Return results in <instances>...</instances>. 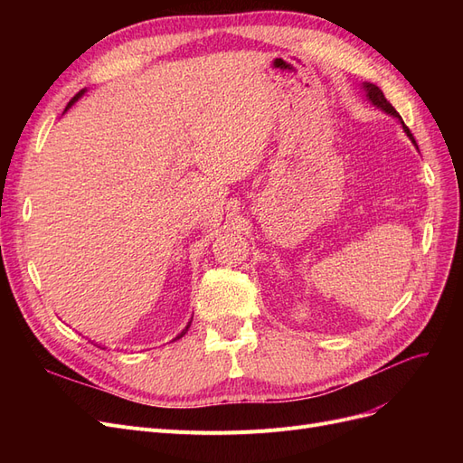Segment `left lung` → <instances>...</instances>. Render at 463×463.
<instances>
[{"instance_id": "obj_1", "label": "left lung", "mask_w": 463, "mask_h": 463, "mask_svg": "<svg viewBox=\"0 0 463 463\" xmlns=\"http://www.w3.org/2000/svg\"><path fill=\"white\" fill-rule=\"evenodd\" d=\"M361 89H363V92H365V96H367V100L373 104V106H376L378 109H383L384 114H388V116H392V118H396L400 123H402V128H403V133L410 137V141L417 146V143H415V138H413V135H411V131L405 128V123H403V119L400 118V114L398 111L394 109V106H392L386 98H384V94H383V90L378 89L376 85H373V82H361ZM419 150V148H417Z\"/></svg>"}]
</instances>
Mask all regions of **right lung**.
Instances as JSON below:
<instances>
[{
    "instance_id": "add662e5",
    "label": "right lung",
    "mask_w": 463,
    "mask_h": 463,
    "mask_svg": "<svg viewBox=\"0 0 463 463\" xmlns=\"http://www.w3.org/2000/svg\"><path fill=\"white\" fill-rule=\"evenodd\" d=\"M85 92H87V89H82V90H80V92H79V94H75V96H73V100H71V102H69V104H67V108H65V111H67V109H69V108H71V106H73V104H75V102H77V100H79V98H80V96H82V94H85ZM189 326H191V322H189V325H187V326H185V328H184V330H181V334H177V335H175V338H174V340H179V338H184V335H185V334H187V330H189Z\"/></svg>"
}]
</instances>
